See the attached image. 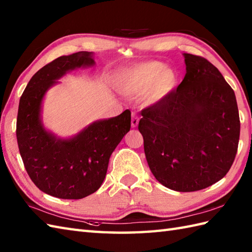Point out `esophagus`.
I'll list each match as a JSON object with an SVG mask.
<instances>
[{
    "label": "esophagus",
    "mask_w": 252,
    "mask_h": 252,
    "mask_svg": "<svg viewBox=\"0 0 252 252\" xmlns=\"http://www.w3.org/2000/svg\"><path fill=\"white\" fill-rule=\"evenodd\" d=\"M138 121H140V118L135 114V112H133L132 114V119H131V126L132 127H136L138 125Z\"/></svg>",
    "instance_id": "esophagus-1"
}]
</instances>
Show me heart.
<instances>
[{"instance_id":"obj_1","label":"heart","mask_w":252,"mask_h":252,"mask_svg":"<svg viewBox=\"0 0 252 252\" xmlns=\"http://www.w3.org/2000/svg\"><path fill=\"white\" fill-rule=\"evenodd\" d=\"M178 73L160 62H146L123 70L117 87L121 93L140 96L146 93L149 103L167 97L178 84Z\"/></svg>"}]
</instances>
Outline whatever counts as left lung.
<instances>
[{
    "mask_svg": "<svg viewBox=\"0 0 252 252\" xmlns=\"http://www.w3.org/2000/svg\"><path fill=\"white\" fill-rule=\"evenodd\" d=\"M183 81L144 108L138 130L155 178L176 191H196L226 175L236 156L240 121L233 89L201 56L184 54Z\"/></svg>",
    "mask_w": 252,
    "mask_h": 252,
    "instance_id": "obj_1",
    "label": "left lung"
}]
</instances>
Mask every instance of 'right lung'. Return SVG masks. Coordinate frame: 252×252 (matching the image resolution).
Wrapping results in <instances>:
<instances>
[{
  "label": "right lung",
  "mask_w": 252,
  "mask_h": 252,
  "mask_svg": "<svg viewBox=\"0 0 252 252\" xmlns=\"http://www.w3.org/2000/svg\"><path fill=\"white\" fill-rule=\"evenodd\" d=\"M94 65L92 52L58 57L34 73L19 100L16 135L27 173L37 189L61 199H81L99 189L112 152L131 127L126 109L66 140L45 130L41 110L47 90L68 71Z\"/></svg>",
  "instance_id": "right-lung-1"
}]
</instances>
